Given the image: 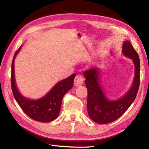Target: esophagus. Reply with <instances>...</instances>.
I'll return each mask as SVG.
<instances>
[{"label":"esophagus","instance_id":"1","mask_svg":"<svg viewBox=\"0 0 149 149\" xmlns=\"http://www.w3.org/2000/svg\"><path fill=\"white\" fill-rule=\"evenodd\" d=\"M84 78L82 77L81 75H77L74 79V85L76 87L80 86V85H81L83 84H84Z\"/></svg>","mask_w":149,"mask_h":149}]
</instances>
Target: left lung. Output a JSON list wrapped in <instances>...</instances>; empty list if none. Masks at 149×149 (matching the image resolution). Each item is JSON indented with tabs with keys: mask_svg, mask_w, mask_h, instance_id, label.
I'll list each match as a JSON object with an SVG mask.
<instances>
[{
	"mask_svg": "<svg viewBox=\"0 0 149 149\" xmlns=\"http://www.w3.org/2000/svg\"><path fill=\"white\" fill-rule=\"evenodd\" d=\"M125 56L132 60L135 66V75L132 86L125 94L116 100L106 96L100 85V70L91 68L84 72L88 91L87 112L89 118L100 124H106L116 120L134 101L137 96L140 79V60L138 54L129 41L123 42L122 50Z\"/></svg>",
	"mask_w": 149,
	"mask_h": 149,
	"instance_id": "8db88e82",
	"label": "left lung"
}]
</instances>
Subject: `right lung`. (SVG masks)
Listing matches in <instances>:
<instances>
[{
	"mask_svg": "<svg viewBox=\"0 0 149 149\" xmlns=\"http://www.w3.org/2000/svg\"><path fill=\"white\" fill-rule=\"evenodd\" d=\"M22 46L16 52L12 63L11 85L14 99L29 118L40 122H50L58 116L62 98L74 85L75 74L57 83L47 94L38 99H29L22 95L17 89L14 74V60Z\"/></svg>",
	"mask_w": 149,
	"mask_h": 149,
	"instance_id": "right-lung-1",
	"label": "right lung"
}]
</instances>
